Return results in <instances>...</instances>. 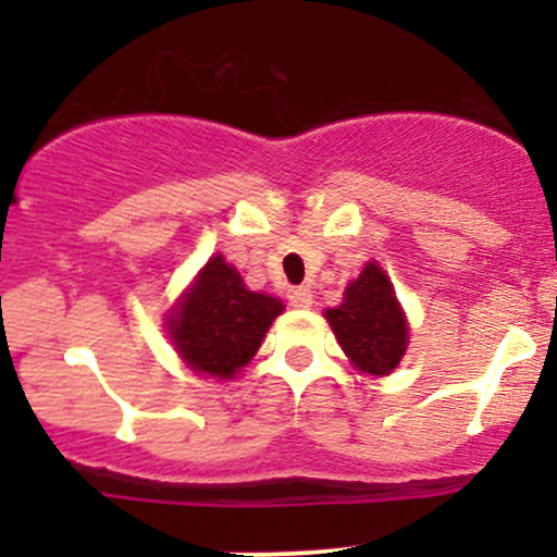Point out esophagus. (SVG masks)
Segmentation results:
<instances>
[{"label": "esophagus", "instance_id": "34e87169", "mask_svg": "<svg viewBox=\"0 0 557 557\" xmlns=\"http://www.w3.org/2000/svg\"><path fill=\"white\" fill-rule=\"evenodd\" d=\"M287 300H290V306H296V309H309L311 290L309 287H293V290L287 293Z\"/></svg>", "mask_w": 557, "mask_h": 557}]
</instances>
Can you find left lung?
I'll list each match as a JSON object with an SVG mask.
<instances>
[{
  "mask_svg": "<svg viewBox=\"0 0 557 557\" xmlns=\"http://www.w3.org/2000/svg\"><path fill=\"white\" fill-rule=\"evenodd\" d=\"M354 369L385 376L408 348V322L395 287L376 261H369L343 293V304L324 311Z\"/></svg>",
  "mask_w": 557,
  "mask_h": 557,
  "instance_id": "1",
  "label": "left lung"
}]
</instances>
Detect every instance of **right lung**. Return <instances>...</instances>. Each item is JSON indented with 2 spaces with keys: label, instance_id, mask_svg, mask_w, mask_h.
Listing matches in <instances>:
<instances>
[{
  "label": "right lung",
  "instance_id": "obj_1",
  "mask_svg": "<svg viewBox=\"0 0 557 557\" xmlns=\"http://www.w3.org/2000/svg\"><path fill=\"white\" fill-rule=\"evenodd\" d=\"M283 300L248 290L240 272L216 253L170 309L168 332L185 367L201 376L233 380L257 356Z\"/></svg>",
  "mask_w": 557,
  "mask_h": 557
}]
</instances>
